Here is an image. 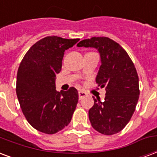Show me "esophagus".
Returning <instances> with one entry per match:
<instances>
[{"label":"esophagus","instance_id":"34e87169","mask_svg":"<svg viewBox=\"0 0 157 157\" xmlns=\"http://www.w3.org/2000/svg\"><path fill=\"white\" fill-rule=\"evenodd\" d=\"M78 94H79V99H80V100H82L84 97H86V96L87 95V94L86 93V92L81 91V90H79Z\"/></svg>","mask_w":157,"mask_h":157}]
</instances>
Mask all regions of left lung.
Wrapping results in <instances>:
<instances>
[{"label":"left lung","mask_w":157,"mask_h":157,"mask_svg":"<svg viewBox=\"0 0 157 157\" xmlns=\"http://www.w3.org/2000/svg\"><path fill=\"white\" fill-rule=\"evenodd\" d=\"M78 47L95 48L101 66L96 76L98 87H105V100L94 99L89 110L93 128L104 135L118 133L130 121L139 98L138 76L128 54L118 43L107 37L84 39Z\"/></svg>","instance_id":"obj_1"}]
</instances>
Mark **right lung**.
Wrapping results in <instances>:
<instances>
[{"mask_svg": "<svg viewBox=\"0 0 157 157\" xmlns=\"http://www.w3.org/2000/svg\"><path fill=\"white\" fill-rule=\"evenodd\" d=\"M79 39L48 36L33 44L20 64L16 94L24 115L36 130L54 134L70 124L78 102V91L70 87L57 92L55 77L61 71L65 50Z\"/></svg>", "mask_w": 157, "mask_h": 157, "instance_id": "obj_1", "label": "right lung"}]
</instances>
